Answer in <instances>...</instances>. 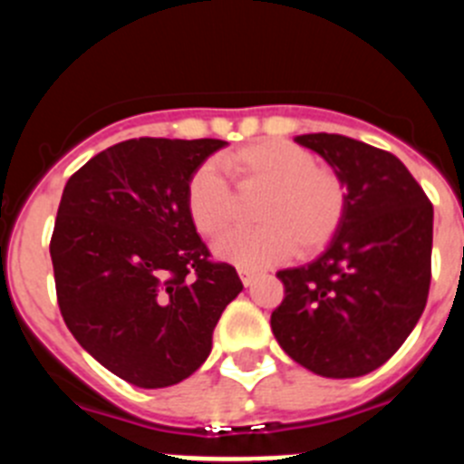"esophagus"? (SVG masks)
<instances>
[{
  "instance_id": "34e87169",
  "label": "esophagus",
  "mask_w": 464,
  "mask_h": 464,
  "mask_svg": "<svg viewBox=\"0 0 464 464\" xmlns=\"http://www.w3.org/2000/svg\"><path fill=\"white\" fill-rule=\"evenodd\" d=\"M239 276H241V283H244V285H251V283H253V278L257 276V272H256V269L239 267Z\"/></svg>"
}]
</instances>
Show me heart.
Segmentation results:
<instances>
[{
  "label": "heart",
  "instance_id": "heart-1",
  "mask_svg": "<svg viewBox=\"0 0 464 464\" xmlns=\"http://www.w3.org/2000/svg\"><path fill=\"white\" fill-rule=\"evenodd\" d=\"M220 167L241 192H265L256 229H237L216 244V256L237 267L260 269L299 251H323L342 227L348 190L334 169L285 139H267L223 155ZM190 223L202 237H220L237 218V197L218 165L197 167L186 188Z\"/></svg>",
  "mask_w": 464,
  "mask_h": 464
}]
</instances>
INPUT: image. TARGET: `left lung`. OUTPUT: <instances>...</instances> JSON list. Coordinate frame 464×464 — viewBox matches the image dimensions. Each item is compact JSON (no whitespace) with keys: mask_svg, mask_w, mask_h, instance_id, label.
<instances>
[{"mask_svg":"<svg viewBox=\"0 0 464 464\" xmlns=\"http://www.w3.org/2000/svg\"><path fill=\"white\" fill-rule=\"evenodd\" d=\"M346 183L348 208L323 256L283 269L272 332L295 362L355 379L391 360L423 314L432 276V204L388 150L342 134H302Z\"/></svg>","mask_w":464,"mask_h":464,"instance_id":"1","label":"left lung"}]
</instances>
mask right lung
<instances>
[{
    "label": "right lung",
    "instance_id": "obj_1",
    "mask_svg": "<svg viewBox=\"0 0 464 464\" xmlns=\"http://www.w3.org/2000/svg\"><path fill=\"white\" fill-rule=\"evenodd\" d=\"M220 139H130L88 160L64 186L51 260L73 339L139 388L188 379L211 353L213 327L244 290L213 262L186 208L197 167Z\"/></svg>",
    "mask_w": 464,
    "mask_h": 464
}]
</instances>
